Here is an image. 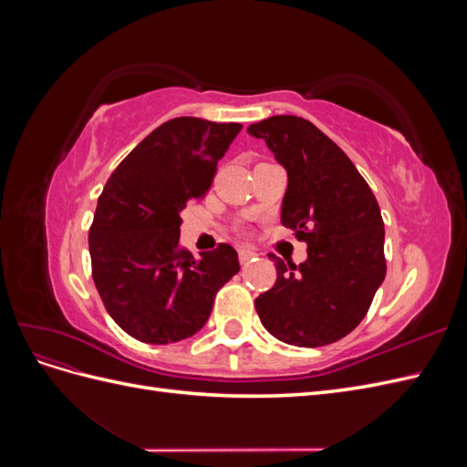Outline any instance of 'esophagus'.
Instances as JSON below:
<instances>
[{
  "instance_id": "34e87169",
  "label": "esophagus",
  "mask_w": 467,
  "mask_h": 467,
  "mask_svg": "<svg viewBox=\"0 0 467 467\" xmlns=\"http://www.w3.org/2000/svg\"><path fill=\"white\" fill-rule=\"evenodd\" d=\"M237 253H239V263H242V265H247L253 257H257V253L249 249V247H239Z\"/></svg>"
}]
</instances>
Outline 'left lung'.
<instances>
[{
  "mask_svg": "<svg viewBox=\"0 0 467 467\" xmlns=\"http://www.w3.org/2000/svg\"><path fill=\"white\" fill-rule=\"evenodd\" d=\"M247 132L286 169L280 222L307 244L298 266L268 255L276 282L255 300L261 323L288 345L335 343L364 319L386 278L376 196L347 153L306 119L278 115Z\"/></svg>",
  "mask_w": 467,
  "mask_h": 467,
  "instance_id": "left-lung-1",
  "label": "left lung"
}]
</instances>
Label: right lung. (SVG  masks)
Segmentation results:
<instances>
[{
    "instance_id": "right-lung-1",
    "label": "right lung",
    "mask_w": 467,
    "mask_h": 467,
    "mask_svg": "<svg viewBox=\"0 0 467 467\" xmlns=\"http://www.w3.org/2000/svg\"><path fill=\"white\" fill-rule=\"evenodd\" d=\"M237 122L179 117L158 126L107 181L89 228L91 273L109 316L142 343L202 329L216 292L239 271L220 244L194 259L179 245L181 212L204 199Z\"/></svg>"
}]
</instances>
